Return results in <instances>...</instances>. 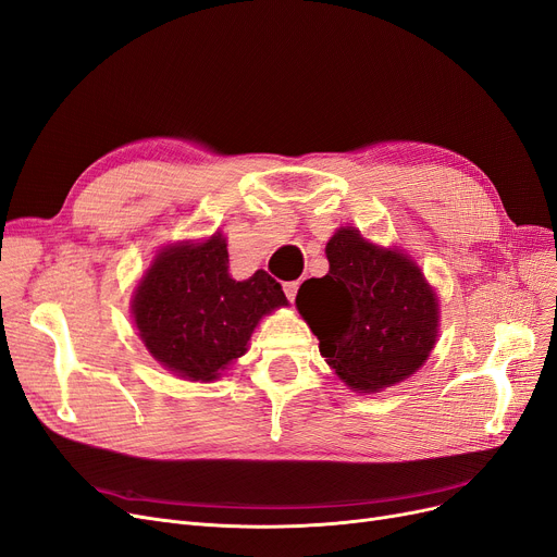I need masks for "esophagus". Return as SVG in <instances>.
Masks as SVG:
<instances>
[{
  "mask_svg": "<svg viewBox=\"0 0 557 557\" xmlns=\"http://www.w3.org/2000/svg\"><path fill=\"white\" fill-rule=\"evenodd\" d=\"M298 286H300V282H284V294H286V298L288 300H296V294H298Z\"/></svg>",
  "mask_w": 557,
  "mask_h": 557,
  "instance_id": "34e87169",
  "label": "esophagus"
}]
</instances>
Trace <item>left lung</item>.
I'll use <instances>...</instances> for the list:
<instances>
[{"instance_id":"obj_1","label":"left lung","mask_w":557,"mask_h":557,"mask_svg":"<svg viewBox=\"0 0 557 557\" xmlns=\"http://www.w3.org/2000/svg\"><path fill=\"white\" fill-rule=\"evenodd\" d=\"M325 255L330 273L307 280L296 305L334 373L359 394L417 373L440 327L437 294L419 265L355 227L336 230Z\"/></svg>"}]
</instances>
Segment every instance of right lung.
<instances>
[{"mask_svg":"<svg viewBox=\"0 0 557 557\" xmlns=\"http://www.w3.org/2000/svg\"><path fill=\"white\" fill-rule=\"evenodd\" d=\"M227 263V244L215 232L202 244L182 240L163 248L136 286L132 313L138 336L180 377H219L248 350L259 319L288 302L265 271L238 282Z\"/></svg>","mask_w":557,"mask_h":557,"instance_id":"1","label":"right lung"}]
</instances>
